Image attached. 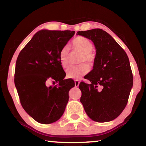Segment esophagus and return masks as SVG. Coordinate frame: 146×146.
<instances>
[{
  "mask_svg": "<svg viewBox=\"0 0 146 146\" xmlns=\"http://www.w3.org/2000/svg\"><path fill=\"white\" fill-rule=\"evenodd\" d=\"M79 84H80V82H79V81H78V80H75V86L76 88L78 87Z\"/></svg>",
  "mask_w": 146,
  "mask_h": 146,
  "instance_id": "34e87169",
  "label": "esophagus"
}]
</instances>
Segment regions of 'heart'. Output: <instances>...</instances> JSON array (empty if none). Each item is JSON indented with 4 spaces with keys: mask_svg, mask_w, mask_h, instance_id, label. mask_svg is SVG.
Here are the masks:
<instances>
[{
    "mask_svg": "<svg viewBox=\"0 0 146 146\" xmlns=\"http://www.w3.org/2000/svg\"><path fill=\"white\" fill-rule=\"evenodd\" d=\"M70 46L73 49L80 51L82 53L80 59V63L87 62L92 64L95 61V55L91 51L93 49V44L90 39L84 36H77L73 39ZM59 60L62 68L67 67L69 62V48L67 46L64 47L61 49L59 53ZM90 70V67L86 64L73 66L67 69L66 75L70 78L79 79L81 76L87 74Z\"/></svg>",
    "mask_w": 146,
    "mask_h": 146,
    "instance_id": "1",
    "label": "heart"
}]
</instances>
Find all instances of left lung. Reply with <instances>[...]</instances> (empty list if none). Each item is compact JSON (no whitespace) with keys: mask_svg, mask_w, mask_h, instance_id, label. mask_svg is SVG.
<instances>
[{"mask_svg":"<svg viewBox=\"0 0 146 146\" xmlns=\"http://www.w3.org/2000/svg\"><path fill=\"white\" fill-rule=\"evenodd\" d=\"M91 40L96 48L93 69L81 82L80 102L91 119L110 122L119 116L127 105L133 77L125 51L110 34L101 29L77 32Z\"/></svg>","mask_w":146,"mask_h":146,"instance_id":"8db88e82","label":"left lung"}]
</instances>
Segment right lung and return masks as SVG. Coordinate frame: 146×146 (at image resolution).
Wrapping results in <instances>:
<instances>
[{
	"label": "right lung",
	"instance_id": "add662e5",
	"mask_svg": "<svg viewBox=\"0 0 146 146\" xmlns=\"http://www.w3.org/2000/svg\"><path fill=\"white\" fill-rule=\"evenodd\" d=\"M75 31L43 29L35 34L17 57L15 85L24 110L35 120L48 124L57 121L65 111L69 91L75 86L64 79L59 53ZM49 80L58 82L47 87Z\"/></svg>",
	"mask_w": 146,
	"mask_h": 146
}]
</instances>
